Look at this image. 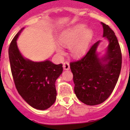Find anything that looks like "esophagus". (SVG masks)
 Listing matches in <instances>:
<instances>
[{
    "label": "esophagus",
    "instance_id": "obj_1",
    "mask_svg": "<svg viewBox=\"0 0 130 130\" xmlns=\"http://www.w3.org/2000/svg\"><path fill=\"white\" fill-rule=\"evenodd\" d=\"M63 68L64 70H69L70 69V65H69V63L68 61H65V62L63 63Z\"/></svg>",
    "mask_w": 130,
    "mask_h": 130
}]
</instances>
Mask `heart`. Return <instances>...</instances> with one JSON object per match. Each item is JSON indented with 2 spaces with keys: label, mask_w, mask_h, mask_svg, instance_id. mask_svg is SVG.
<instances>
[{
  "label": "heart",
  "mask_w": 130,
  "mask_h": 130,
  "mask_svg": "<svg viewBox=\"0 0 130 130\" xmlns=\"http://www.w3.org/2000/svg\"><path fill=\"white\" fill-rule=\"evenodd\" d=\"M93 32L87 29L86 25L77 24L63 31L58 37L59 43L65 46H69L70 53L73 57L78 58L86 54L92 39ZM60 54L63 53V50L60 45L56 47Z\"/></svg>",
  "instance_id": "obj_1"
}]
</instances>
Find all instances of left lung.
<instances>
[{
  "mask_svg": "<svg viewBox=\"0 0 130 130\" xmlns=\"http://www.w3.org/2000/svg\"><path fill=\"white\" fill-rule=\"evenodd\" d=\"M101 24L103 36L109 41L105 57L98 58L96 50L101 41H98L84 57L70 63L75 94L81 102L89 106L101 104L110 96L121 69V51L117 38L108 25Z\"/></svg>",
  "mask_w": 130,
  "mask_h": 130,
  "instance_id": "left-lung-1",
  "label": "left lung"
}]
</instances>
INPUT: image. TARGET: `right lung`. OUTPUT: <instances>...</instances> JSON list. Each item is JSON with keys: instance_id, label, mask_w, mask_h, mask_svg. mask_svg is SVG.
I'll list each match as a JSON object with an SVG mask.
<instances>
[{"instance_id": "obj_1", "label": "right lung", "mask_w": 130, "mask_h": 130, "mask_svg": "<svg viewBox=\"0 0 130 130\" xmlns=\"http://www.w3.org/2000/svg\"><path fill=\"white\" fill-rule=\"evenodd\" d=\"M23 29L14 36L9 48L13 79L17 90L27 104L37 109H46L55 102V82L63 72L62 64L55 65L50 60L35 62L25 59L16 43Z\"/></svg>"}]
</instances>
